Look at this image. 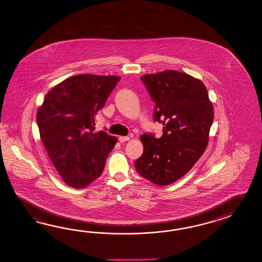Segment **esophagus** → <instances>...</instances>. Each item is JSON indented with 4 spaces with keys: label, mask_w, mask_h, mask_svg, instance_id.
I'll use <instances>...</instances> for the list:
<instances>
[{
    "label": "esophagus",
    "mask_w": 262,
    "mask_h": 262,
    "mask_svg": "<svg viewBox=\"0 0 262 262\" xmlns=\"http://www.w3.org/2000/svg\"><path fill=\"white\" fill-rule=\"evenodd\" d=\"M129 140H130V138H129V137H122V136L119 137V141L121 142V143H123V142H125V141H129Z\"/></svg>",
    "instance_id": "34e87169"
}]
</instances>
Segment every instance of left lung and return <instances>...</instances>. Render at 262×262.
Wrapping results in <instances>:
<instances>
[{
  "mask_svg": "<svg viewBox=\"0 0 262 262\" xmlns=\"http://www.w3.org/2000/svg\"><path fill=\"white\" fill-rule=\"evenodd\" d=\"M156 102L154 120L162 123L160 139L141 135L143 153L138 173L157 185H169L188 173L208 145L214 107L202 81L174 70L143 75Z\"/></svg>",
  "mask_w": 262,
  "mask_h": 262,
  "instance_id": "left-lung-1",
  "label": "left lung"
}]
</instances>
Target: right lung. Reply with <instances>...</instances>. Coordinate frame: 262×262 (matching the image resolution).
Segmentation results:
<instances>
[{
    "label": "right lung",
    "mask_w": 262,
    "mask_h": 262,
    "mask_svg": "<svg viewBox=\"0 0 262 262\" xmlns=\"http://www.w3.org/2000/svg\"><path fill=\"white\" fill-rule=\"evenodd\" d=\"M119 76L80 74L48 91L37 111L40 141L62 181L88 186L101 176L117 138L94 132L95 116L104 106Z\"/></svg>",
    "instance_id": "obj_1"
}]
</instances>
